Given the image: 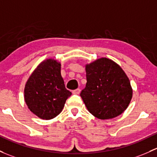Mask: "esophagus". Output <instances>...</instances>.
<instances>
[{
    "label": "esophagus",
    "mask_w": 157,
    "mask_h": 157,
    "mask_svg": "<svg viewBox=\"0 0 157 157\" xmlns=\"http://www.w3.org/2000/svg\"><path fill=\"white\" fill-rule=\"evenodd\" d=\"M80 89H76V90H73V94H80Z\"/></svg>",
    "instance_id": "obj_1"
}]
</instances>
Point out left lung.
<instances>
[{"label": "left lung", "instance_id": "left-lung-1", "mask_svg": "<svg viewBox=\"0 0 157 157\" xmlns=\"http://www.w3.org/2000/svg\"><path fill=\"white\" fill-rule=\"evenodd\" d=\"M86 85L80 93L90 113L100 120L117 117L132 98L128 77L118 64L101 58L86 65Z\"/></svg>", "mask_w": 157, "mask_h": 157}]
</instances>
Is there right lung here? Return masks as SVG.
<instances>
[{
    "label": "right lung",
    "mask_w": 157,
    "mask_h": 157,
    "mask_svg": "<svg viewBox=\"0 0 157 157\" xmlns=\"http://www.w3.org/2000/svg\"><path fill=\"white\" fill-rule=\"evenodd\" d=\"M71 95L61 75V63L54 59L41 62L25 86L24 98L28 108L42 120L58 116Z\"/></svg>",
    "instance_id": "right-lung-1"
}]
</instances>
